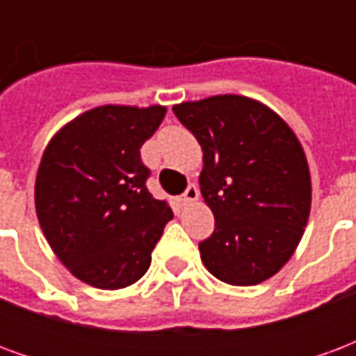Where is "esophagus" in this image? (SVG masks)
Instances as JSON below:
<instances>
[{
	"label": "esophagus",
	"instance_id": "1",
	"mask_svg": "<svg viewBox=\"0 0 356 356\" xmlns=\"http://www.w3.org/2000/svg\"><path fill=\"white\" fill-rule=\"evenodd\" d=\"M181 200H183V204H193V202L198 200V188H196L194 185L188 186V188L185 191V194H183V198H181Z\"/></svg>",
	"mask_w": 356,
	"mask_h": 356
}]
</instances>
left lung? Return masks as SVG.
<instances>
[{"instance_id": "obj_1", "label": "left lung", "mask_w": 356, "mask_h": 356, "mask_svg": "<svg viewBox=\"0 0 356 356\" xmlns=\"http://www.w3.org/2000/svg\"><path fill=\"white\" fill-rule=\"evenodd\" d=\"M202 147L200 191L216 231L200 242L206 268L231 286H255L288 263L311 213L301 143L267 104L213 95L173 106Z\"/></svg>"}]
</instances>
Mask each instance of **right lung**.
Listing matches in <instances>:
<instances>
[{"mask_svg":"<svg viewBox=\"0 0 356 356\" xmlns=\"http://www.w3.org/2000/svg\"><path fill=\"white\" fill-rule=\"evenodd\" d=\"M165 106L104 104L51 137L35 175V213L51 250L76 278L120 290L150 267L170 204L147 188L140 147L162 124Z\"/></svg>","mask_w":356,"mask_h":356,"instance_id":"add662e5","label":"right lung"}]
</instances>
